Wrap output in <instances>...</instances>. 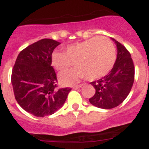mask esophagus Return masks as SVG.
I'll return each mask as SVG.
<instances>
[{"label": "esophagus", "instance_id": "34e87169", "mask_svg": "<svg viewBox=\"0 0 149 149\" xmlns=\"http://www.w3.org/2000/svg\"><path fill=\"white\" fill-rule=\"evenodd\" d=\"M82 85H76V86H74L73 87V89H78V88H80L81 87H82Z\"/></svg>", "mask_w": 149, "mask_h": 149}]
</instances>
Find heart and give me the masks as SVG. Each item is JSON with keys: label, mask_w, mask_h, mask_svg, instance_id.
Here are the masks:
<instances>
[{"label": "heart", "mask_w": 149, "mask_h": 149, "mask_svg": "<svg viewBox=\"0 0 149 149\" xmlns=\"http://www.w3.org/2000/svg\"><path fill=\"white\" fill-rule=\"evenodd\" d=\"M116 59V48L109 40L93 37L68 45L64 48V52L54 51L51 55V64L61 72L69 69L74 62L77 68L59 75L60 82L70 85L85 76L89 80L101 78L110 71Z\"/></svg>", "instance_id": "heart-1"}]
</instances>
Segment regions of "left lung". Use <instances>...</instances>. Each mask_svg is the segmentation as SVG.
Listing matches in <instances>:
<instances>
[{
    "label": "left lung",
    "instance_id": "8db88e82",
    "mask_svg": "<svg viewBox=\"0 0 149 149\" xmlns=\"http://www.w3.org/2000/svg\"><path fill=\"white\" fill-rule=\"evenodd\" d=\"M117 58L112 69L100 79L91 82L96 92L89 99L92 105L101 109H112L122 103L130 93L134 81V64L130 53L122 44L115 40Z\"/></svg>",
    "mask_w": 149,
    "mask_h": 149
}]
</instances>
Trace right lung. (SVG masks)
I'll use <instances>...</instances> for the list:
<instances>
[{
    "instance_id": "add662e5",
    "label": "right lung",
    "mask_w": 149,
    "mask_h": 149,
    "mask_svg": "<svg viewBox=\"0 0 149 149\" xmlns=\"http://www.w3.org/2000/svg\"><path fill=\"white\" fill-rule=\"evenodd\" d=\"M60 42L42 39L21 51L12 70L16 101L26 112L37 117L50 116L58 111L71 91L58 88L51 55Z\"/></svg>"
}]
</instances>
